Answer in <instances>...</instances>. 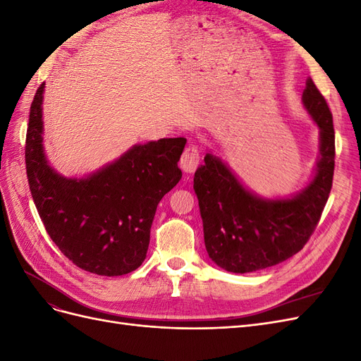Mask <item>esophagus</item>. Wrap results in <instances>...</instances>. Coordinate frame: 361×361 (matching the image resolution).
Masks as SVG:
<instances>
[{
    "label": "esophagus",
    "mask_w": 361,
    "mask_h": 361,
    "mask_svg": "<svg viewBox=\"0 0 361 361\" xmlns=\"http://www.w3.org/2000/svg\"><path fill=\"white\" fill-rule=\"evenodd\" d=\"M200 162V154H199V149L195 147L194 145H190L187 149L183 150L182 158H180V169L185 173H192L195 169H197Z\"/></svg>",
    "instance_id": "1"
}]
</instances>
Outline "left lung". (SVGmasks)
I'll use <instances>...</instances> for the list:
<instances>
[{
    "mask_svg": "<svg viewBox=\"0 0 361 361\" xmlns=\"http://www.w3.org/2000/svg\"><path fill=\"white\" fill-rule=\"evenodd\" d=\"M301 99L319 128V158L312 180L300 192L281 199L260 197L211 152L194 174L206 251L228 272L265 269L297 255L329 200L336 155L333 116L312 78L305 81Z\"/></svg>",
    "mask_w": 361,
    "mask_h": 361,
    "instance_id": "obj_1",
    "label": "left lung"
}]
</instances>
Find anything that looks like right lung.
I'll list each match as a JSON object with an SVG mask.
<instances>
[{
	"mask_svg": "<svg viewBox=\"0 0 361 361\" xmlns=\"http://www.w3.org/2000/svg\"><path fill=\"white\" fill-rule=\"evenodd\" d=\"M42 84L30 110L25 164L30 191L48 235L73 264L97 276H123L146 259L159 200L182 178L187 140L135 145L85 178L54 170L43 149Z\"/></svg>",
	"mask_w": 361,
	"mask_h": 361,
	"instance_id": "right-lung-1",
	"label": "right lung"
}]
</instances>
